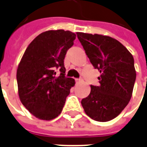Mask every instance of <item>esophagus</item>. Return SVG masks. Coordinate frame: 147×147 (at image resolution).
<instances>
[{
    "instance_id": "obj_1",
    "label": "esophagus",
    "mask_w": 147,
    "mask_h": 147,
    "mask_svg": "<svg viewBox=\"0 0 147 147\" xmlns=\"http://www.w3.org/2000/svg\"><path fill=\"white\" fill-rule=\"evenodd\" d=\"M76 82H77V83H79V82H83V79H82V78H76Z\"/></svg>"
}]
</instances>
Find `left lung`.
<instances>
[{
	"mask_svg": "<svg viewBox=\"0 0 147 147\" xmlns=\"http://www.w3.org/2000/svg\"><path fill=\"white\" fill-rule=\"evenodd\" d=\"M78 38L94 67L100 72L98 86L82 105L85 113L97 121L115 119L128 104L136 80L134 57L119 40L101 34L78 32Z\"/></svg>",
	"mask_w": 147,
	"mask_h": 147,
	"instance_id": "1",
	"label": "left lung"
}]
</instances>
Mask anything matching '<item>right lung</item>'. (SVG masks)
I'll return each mask as SVG.
<instances>
[{
  "label": "right lung",
  "mask_w": 147,
  "mask_h": 147,
  "mask_svg": "<svg viewBox=\"0 0 147 147\" xmlns=\"http://www.w3.org/2000/svg\"><path fill=\"white\" fill-rule=\"evenodd\" d=\"M76 34L70 31H47L28 45L16 72L19 96L32 115L51 120L61 113L75 80L65 77L64 59ZM61 74L56 76L55 70Z\"/></svg>",
  "instance_id": "right-lung-1"
}]
</instances>
